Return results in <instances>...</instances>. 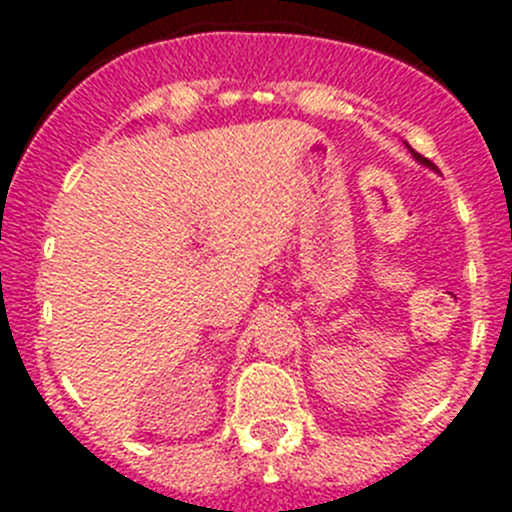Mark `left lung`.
Segmentation results:
<instances>
[{"label": "left lung", "instance_id": "8db88e82", "mask_svg": "<svg viewBox=\"0 0 512 512\" xmlns=\"http://www.w3.org/2000/svg\"><path fill=\"white\" fill-rule=\"evenodd\" d=\"M408 148H410V146H408ZM410 153H413V156L418 158V161H420V164H423V166H431V161H428V158H423V156H420V153H415V151H410Z\"/></svg>", "mask_w": 512, "mask_h": 512}]
</instances>
